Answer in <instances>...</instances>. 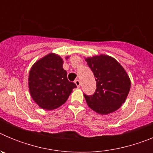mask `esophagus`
I'll use <instances>...</instances> for the list:
<instances>
[{"mask_svg": "<svg viewBox=\"0 0 153 153\" xmlns=\"http://www.w3.org/2000/svg\"><path fill=\"white\" fill-rule=\"evenodd\" d=\"M75 83H76V86H77V87H79V86H80V81H79V79H76Z\"/></svg>", "mask_w": 153, "mask_h": 153, "instance_id": "obj_1", "label": "esophagus"}]
</instances>
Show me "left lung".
Returning <instances> with one entry per match:
<instances>
[{
  "mask_svg": "<svg viewBox=\"0 0 153 153\" xmlns=\"http://www.w3.org/2000/svg\"><path fill=\"white\" fill-rule=\"evenodd\" d=\"M97 81V89L91 96L84 94L89 107L99 114L116 111L124 103L131 82L123 67L113 57L101 54L85 59Z\"/></svg>",
  "mask_w": 153,
  "mask_h": 153,
  "instance_id": "left-lung-1",
  "label": "left lung"
}]
</instances>
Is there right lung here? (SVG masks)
<instances>
[{"mask_svg": "<svg viewBox=\"0 0 153 153\" xmlns=\"http://www.w3.org/2000/svg\"><path fill=\"white\" fill-rule=\"evenodd\" d=\"M63 63L60 56L49 53L37 60L30 70V93L42 109L52 110L60 107L67 100L73 89L76 87L67 79Z\"/></svg>", "mask_w": 153, "mask_h": 153, "instance_id": "1", "label": "right lung"}]
</instances>
